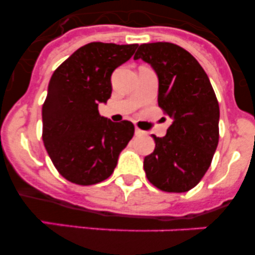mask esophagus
<instances>
[{"mask_svg": "<svg viewBox=\"0 0 255 255\" xmlns=\"http://www.w3.org/2000/svg\"><path fill=\"white\" fill-rule=\"evenodd\" d=\"M143 134H144L143 130L138 129V128H135V135H136V136H140V135H143Z\"/></svg>", "mask_w": 255, "mask_h": 255, "instance_id": "1", "label": "esophagus"}]
</instances>
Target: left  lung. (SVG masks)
Wrapping results in <instances>:
<instances>
[{
	"label": "left lung",
	"mask_w": 255,
	"mask_h": 255,
	"mask_svg": "<svg viewBox=\"0 0 255 255\" xmlns=\"http://www.w3.org/2000/svg\"><path fill=\"white\" fill-rule=\"evenodd\" d=\"M150 65L158 78V105L172 124L144 158L147 179L168 193L194 188L211 166L218 144L220 107L203 67L181 47L140 44L134 60Z\"/></svg>",
	"instance_id": "1"
}]
</instances>
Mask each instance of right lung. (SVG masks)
<instances>
[{"label":"right lung","instance_id":"add662e5","mask_svg":"<svg viewBox=\"0 0 255 255\" xmlns=\"http://www.w3.org/2000/svg\"><path fill=\"white\" fill-rule=\"evenodd\" d=\"M138 44L93 42L76 49L52 75L42 108L43 143L58 172L78 185L110 177L134 135L130 121L112 123L98 112L111 97L115 69Z\"/></svg>","mask_w":255,"mask_h":255}]
</instances>
